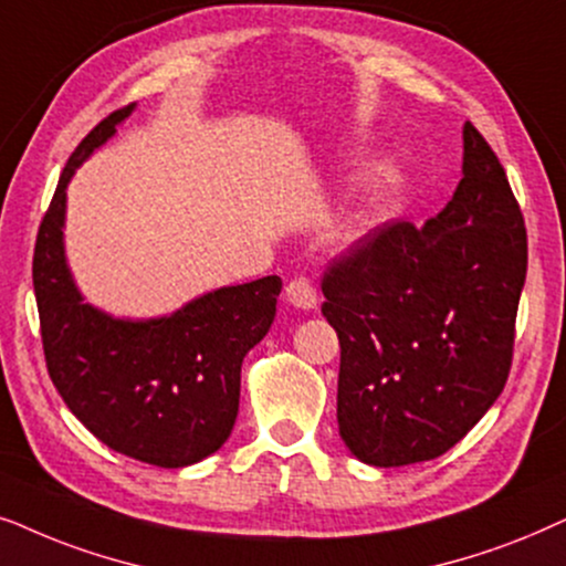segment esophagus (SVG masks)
Instances as JSON below:
<instances>
[{
    "label": "esophagus",
    "instance_id": "34e87169",
    "mask_svg": "<svg viewBox=\"0 0 566 566\" xmlns=\"http://www.w3.org/2000/svg\"><path fill=\"white\" fill-rule=\"evenodd\" d=\"M284 297H287L290 305L300 307V311H313L315 305H318V292H315L313 282L305 276H297L287 282V287H284Z\"/></svg>",
    "mask_w": 566,
    "mask_h": 566
}]
</instances>
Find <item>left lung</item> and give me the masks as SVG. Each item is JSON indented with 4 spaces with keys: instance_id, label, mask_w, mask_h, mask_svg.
<instances>
[{
    "instance_id": "left-lung-1",
    "label": "left lung",
    "mask_w": 566,
    "mask_h": 566,
    "mask_svg": "<svg viewBox=\"0 0 566 566\" xmlns=\"http://www.w3.org/2000/svg\"><path fill=\"white\" fill-rule=\"evenodd\" d=\"M528 235L494 149L463 126V178L424 228L386 222L323 274L342 346L338 434L394 469L448 453L484 417L512 365Z\"/></svg>"
}]
</instances>
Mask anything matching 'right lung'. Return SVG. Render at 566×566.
<instances>
[{
	"mask_svg": "<svg viewBox=\"0 0 566 566\" xmlns=\"http://www.w3.org/2000/svg\"><path fill=\"white\" fill-rule=\"evenodd\" d=\"M132 111H113L66 160L38 228L33 290L49 375L74 417L120 455L184 469L230 437L240 367L274 323L282 279L220 287L149 321L113 318L82 300L64 259L66 184Z\"/></svg>",
	"mask_w": 566,
	"mask_h": 566,
	"instance_id": "1",
	"label": "right lung"
}]
</instances>
